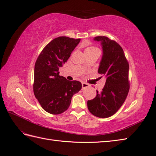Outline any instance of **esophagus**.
<instances>
[{"label": "esophagus", "mask_w": 156, "mask_h": 156, "mask_svg": "<svg viewBox=\"0 0 156 156\" xmlns=\"http://www.w3.org/2000/svg\"><path fill=\"white\" fill-rule=\"evenodd\" d=\"M82 89H84L85 88H86V87H88L89 85V84H87V83H84V82H83L82 83Z\"/></svg>", "instance_id": "obj_1"}]
</instances>
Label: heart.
Instances as JSON below:
<instances>
[{"instance_id": "b5f03b06", "label": "heart", "mask_w": 156, "mask_h": 156, "mask_svg": "<svg viewBox=\"0 0 156 156\" xmlns=\"http://www.w3.org/2000/svg\"><path fill=\"white\" fill-rule=\"evenodd\" d=\"M98 51H99V50L97 48L94 47H89L85 50V54H91V53H93Z\"/></svg>"}]
</instances>
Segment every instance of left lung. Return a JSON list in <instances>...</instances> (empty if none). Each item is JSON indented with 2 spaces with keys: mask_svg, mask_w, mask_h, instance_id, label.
<instances>
[{
  "mask_svg": "<svg viewBox=\"0 0 156 156\" xmlns=\"http://www.w3.org/2000/svg\"><path fill=\"white\" fill-rule=\"evenodd\" d=\"M94 40L101 42L103 55L98 73L106 80L102 91L97 90L96 97L88 100L87 108L94 116L108 118L118 111L127 97L129 63L123 49L114 40L105 36L95 37Z\"/></svg>",
  "mask_w": 156,
  "mask_h": 156,
  "instance_id": "obj_1",
  "label": "left lung"
}]
</instances>
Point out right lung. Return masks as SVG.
<instances>
[{
	"mask_svg": "<svg viewBox=\"0 0 156 156\" xmlns=\"http://www.w3.org/2000/svg\"><path fill=\"white\" fill-rule=\"evenodd\" d=\"M80 39L65 36L54 39L43 49L35 63L34 93L47 112L58 115L69 108L71 98L82 89L76 80L59 76V69L67 62Z\"/></svg>",
	"mask_w": 156,
	"mask_h": 156,
	"instance_id": "obj_1",
	"label": "right lung"
}]
</instances>
